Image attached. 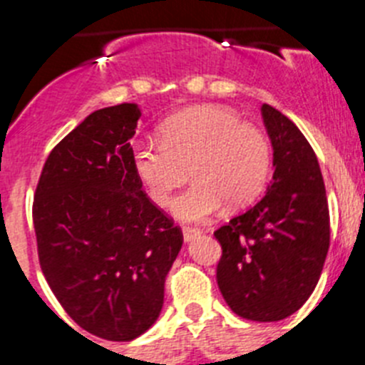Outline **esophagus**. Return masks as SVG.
Segmentation results:
<instances>
[{
	"instance_id": "obj_1",
	"label": "esophagus",
	"mask_w": 365,
	"mask_h": 365,
	"mask_svg": "<svg viewBox=\"0 0 365 365\" xmlns=\"http://www.w3.org/2000/svg\"><path fill=\"white\" fill-rule=\"evenodd\" d=\"M201 234L199 228H193V227H185L182 228V235H185V241H192L193 237H197Z\"/></svg>"
}]
</instances>
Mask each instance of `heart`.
<instances>
[{
	"instance_id": "b5f03b06",
	"label": "heart",
	"mask_w": 365,
	"mask_h": 365,
	"mask_svg": "<svg viewBox=\"0 0 365 365\" xmlns=\"http://www.w3.org/2000/svg\"><path fill=\"white\" fill-rule=\"evenodd\" d=\"M131 163L148 197L166 206L190 175L193 182L173 201L180 221H205L227 202L241 208L265 188L272 146L259 128L221 106H193L160 125V143L140 140Z\"/></svg>"
}]
</instances>
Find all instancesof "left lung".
<instances>
[{"label":"left lung","instance_id":"1","mask_svg":"<svg viewBox=\"0 0 365 365\" xmlns=\"http://www.w3.org/2000/svg\"><path fill=\"white\" fill-rule=\"evenodd\" d=\"M274 150L267 193L214 232L222 254L217 285L228 307L245 320L278 322L314 291L331 240L320 164L292 120L263 104Z\"/></svg>","mask_w":365,"mask_h":365}]
</instances>
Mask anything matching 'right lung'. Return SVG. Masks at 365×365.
<instances>
[{
    "label": "right lung",
    "mask_w": 365,
    "mask_h": 365,
    "mask_svg": "<svg viewBox=\"0 0 365 365\" xmlns=\"http://www.w3.org/2000/svg\"><path fill=\"white\" fill-rule=\"evenodd\" d=\"M140 109L91 113L41 170L32 221L51 291L83 331L111 341L140 336L159 318L182 232L155 205L131 163Z\"/></svg>",
    "instance_id": "right-lung-1"
}]
</instances>
